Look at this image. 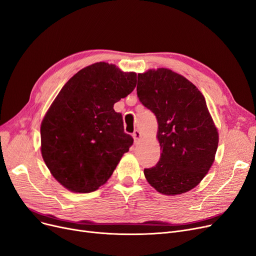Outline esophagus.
<instances>
[{"label": "esophagus", "instance_id": "34e87169", "mask_svg": "<svg viewBox=\"0 0 256 256\" xmlns=\"http://www.w3.org/2000/svg\"><path fill=\"white\" fill-rule=\"evenodd\" d=\"M141 132L138 130H136L134 132H132V138H134V141H135V143H138L139 141H140V139H141Z\"/></svg>", "mask_w": 256, "mask_h": 256}]
</instances>
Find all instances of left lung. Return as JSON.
Listing matches in <instances>:
<instances>
[{"mask_svg": "<svg viewBox=\"0 0 256 256\" xmlns=\"http://www.w3.org/2000/svg\"><path fill=\"white\" fill-rule=\"evenodd\" d=\"M140 102L158 121L160 160L144 170L148 182L166 196L190 192L212 165L218 132L205 97L184 76L170 69L138 74Z\"/></svg>", "mask_w": 256, "mask_h": 256, "instance_id": "left-lung-1", "label": "left lung"}]
</instances>
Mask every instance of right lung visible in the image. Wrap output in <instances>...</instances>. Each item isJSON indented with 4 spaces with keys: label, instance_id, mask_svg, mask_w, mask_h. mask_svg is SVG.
Segmentation results:
<instances>
[{
    "label": "right lung",
    "instance_id": "1",
    "mask_svg": "<svg viewBox=\"0 0 256 256\" xmlns=\"http://www.w3.org/2000/svg\"><path fill=\"white\" fill-rule=\"evenodd\" d=\"M135 72L96 62L66 82L40 126V152L52 176L66 190L88 194L112 176L134 142L114 104L132 92Z\"/></svg>",
    "mask_w": 256,
    "mask_h": 256
}]
</instances>
